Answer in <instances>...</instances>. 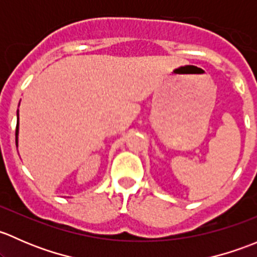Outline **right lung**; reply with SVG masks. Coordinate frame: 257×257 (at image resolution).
Wrapping results in <instances>:
<instances>
[{
  "instance_id": "right-lung-1",
  "label": "right lung",
  "mask_w": 257,
  "mask_h": 257,
  "mask_svg": "<svg viewBox=\"0 0 257 257\" xmlns=\"http://www.w3.org/2000/svg\"><path fill=\"white\" fill-rule=\"evenodd\" d=\"M18 131H20V115H18V110H17V126H16V145L17 147H18Z\"/></svg>"
}]
</instances>
